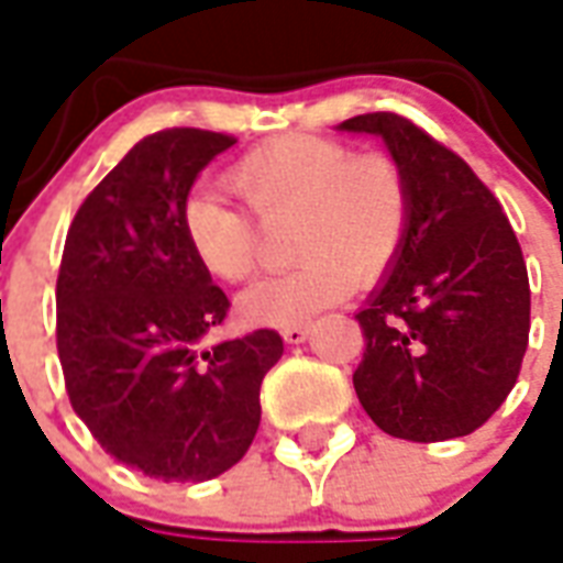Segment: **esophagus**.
Listing matches in <instances>:
<instances>
[{"label": "esophagus", "instance_id": "34e87169", "mask_svg": "<svg viewBox=\"0 0 563 563\" xmlns=\"http://www.w3.org/2000/svg\"><path fill=\"white\" fill-rule=\"evenodd\" d=\"M283 340L286 343H303L310 336V324L307 322H295V324H283Z\"/></svg>", "mask_w": 563, "mask_h": 563}]
</instances>
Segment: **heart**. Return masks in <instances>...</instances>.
<instances>
[{"instance_id":"1","label":"heart","mask_w":563,"mask_h":563,"mask_svg":"<svg viewBox=\"0 0 563 563\" xmlns=\"http://www.w3.org/2000/svg\"><path fill=\"white\" fill-rule=\"evenodd\" d=\"M223 181L257 220L214 194H194L181 208V232L199 268L214 280H247L260 262L261 225L289 223L286 256L298 260L241 295L247 322L310 319L355 283L382 280L409 241L411 181L387 152L352 154L334 136L280 133L241 154Z\"/></svg>"}]
</instances>
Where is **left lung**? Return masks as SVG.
Returning a JSON list of instances; mask_svg holds the SVG:
<instances>
[{"label":"left lung","instance_id":"left-lung-1","mask_svg":"<svg viewBox=\"0 0 563 563\" xmlns=\"http://www.w3.org/2000/svg\"><path fill=\"white\" fill-rule=\"evenodd\" d=\"M343 131L378 133L411 181V232L385 286L355 316V390L378 430L448 441L481 430L514 390L531 328L522 247L489 187L460 154L397 112Z\"/></svg>","mask_w":563,"mask_h":563}]
</instances>
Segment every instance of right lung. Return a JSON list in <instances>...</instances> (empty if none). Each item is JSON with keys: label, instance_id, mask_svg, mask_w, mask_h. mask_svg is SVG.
I'll return each mask as SVG.
<instances>
[{"label": "right lung", "instance_id": "obj_1", "mask_svg": "<svg viewBox=\"0 0 563 563\" xmlns=\"http://www.w3.org/2000/svg\"><path fill=\"white\" fill-rule=\"evenodd\" d=\"M235 136L148 133L77 208L56 280V349L74 411L112 460L164 483L218 477L260 430L262 378L283 336L211 345L227 292L187 250L181 208Z\"/></svg>", "mask_w": 563, "mask_h": 563}]
</instances>
